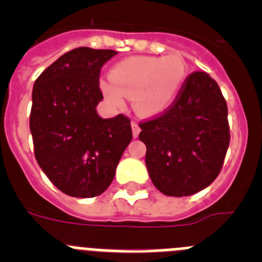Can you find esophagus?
<instances>
[{
    "instance_id": "esophagus-1",
    "label": "esophagus",
    "mask_w": 262,
    "mask_h": 262,
    "mask_svg": "<svg viewBox=\"0 0 262 262\" xmlns=\"http://www.w3.org/2000/svg\"><path fill=\"white\" fill-rule=\"evenodd\" d=\"M131 126H133L134 138H138L139 134H140V126H139V123L138 122H135V120H133V122H131Z\"/></svg>"
}]
</instances>
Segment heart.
<instances>
[{"label": "heart", "mask_w": 262, "mask_h": 262, "mask_svg": "<svg viewBox=\"0 0 262 262\" xmlns=\"http://www.w3.org/2000/svg\"><path fill=\"white\" fill-rule=\"evenodd\" d=\"M187 78V67L180 55L165 57H128L113 67L110 81L101 89L108 102L122 107L126 97H134V106L145 117L159 115L173 105Z\"/></svg>", "instance_id": "heart-1"}]
</instances>
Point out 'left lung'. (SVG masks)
<instances>
[{
  "label": "left lung",
  "mask_w": 262,
  "mask_h": 262,
  "mask_svg": "<svg viewBox=\"0 0 262 262\" xmlns=\"http://www.w3.org/2000/svg\"><path fill=\"white\" fill-rule=\"evenodd\" d=\"M227 102L206 72H193L173 105L140 122L152 182L170 196H186L214 182L230 145Z\"/></svg>",
  "instance_id": "1"
}]
</instances>
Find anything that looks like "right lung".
<instances>
[{
    "instance_id": "add662e5",
    "label": "right lung",
    "mask_w": 262,
    "mask_h": 262,
    "mask_svg": "<svg viewBox=\"0 0 262 262\" xmlns=\"http://www.w3.org/2000/svg\"><path fill=\"white\" fill-rule=\"evenodd\" d=\"M118 52L80 47L64 53L36 78L30 114L34 152L41 170L67 195H99L114 180L133 139L131 120L103 119L97 105L101 68Z\"/></svg>"
}]
</instances>
